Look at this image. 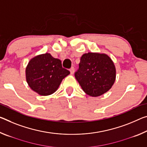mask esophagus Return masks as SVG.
I'll return each mask as SVG.
<instances>
[{"mask_svg": "<svg viewBox=\"0 0 147 147\" xmlns=\"http://www.w3.org/2000/svg\"><path fill=\"white\" fill-rule=\"evenodd\" d=\"M70 72H71V74H73L74 73V67H71V69H70Z\"/></svg>", "mask_w": 147, "mask_h": 147, "instance_id": "esophagus-1", "label": "esophagus"}]
</instances>
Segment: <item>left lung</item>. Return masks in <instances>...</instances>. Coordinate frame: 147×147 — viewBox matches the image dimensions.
<instances>
[{"instance_id":"1","label":"left lung","mask_w":147,"mask_h":147,"mask_svg":"<svg viewBox=\"0 0 147 147\" xmlns=\"http://www.w3.org/2000/svg\"><path fill=\"white\" fill-rule=\"evenodd\" d=\"M75 78L86 94L102 95L111 89L116 80V67L105 53L88 52L80 58Z\"/></svg>"}]
</instances>
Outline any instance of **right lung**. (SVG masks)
<instances>
[{
  "label": "right lung",
  "mask_w": 147,
  "mask_h": 147,
  "mask_svg": "<svg viewBox=\"0 0 147 147\" xmlns=\"http://www.w3.org/2000/svg\"><path fill=\"white\" fill-rule=\"evenodd\" d=\"M70 72L62 67L61 61L49 53L36 55L28 63L25 77L32 90L42 96L55 92L63 79Z\"/></svg>",
  "instance_id": "add662e5"
}]
</instances>
